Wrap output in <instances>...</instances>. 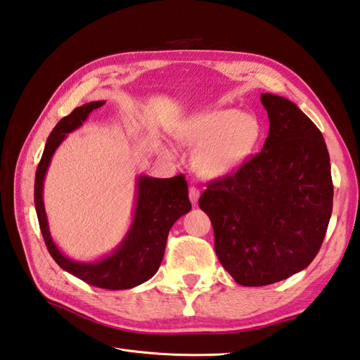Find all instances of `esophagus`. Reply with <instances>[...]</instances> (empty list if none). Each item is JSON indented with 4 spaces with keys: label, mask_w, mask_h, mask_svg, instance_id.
I'll return each instance as SVG.
<instances>
[{
    "label": "esophagus",
    "mask_w": 360,
    "mask_h": 360,
    "mask_svg": "<svg viewBox=\"0 0 360 360\" xmlns=\"http://www.w3.org/2000/svg\"><path fill=\"white\" fill-rule=\"evenodd\" d=\"M199 196H200V191H199V188L198 187H190L188 188V198H190V200H191V204H198V200H199Z\"/></svg>",
    "instance_id": "esophagus-1"
}]
</instances>
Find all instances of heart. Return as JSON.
I'll return each mask as SVG.
<instances>
[{
  "label": "heart",
  "instance_id": "heart-1",
  "mask_svg": "<svg viewBox=\"0 0 360 360\" xmlns=\"http://www.w3.org/2000/svg\"><path fill=\"white\" fill-rule=\"evenodd\" d=\"M263 136L257 115L231 108L207 109L193 115L182 138L198 147L195 169L205 178H225L250 161Z\"/></svg>",
  "mask_w": 360,
  "mask_h": 360
}]
</instances>
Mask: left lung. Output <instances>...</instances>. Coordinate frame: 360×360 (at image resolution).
Wrapping results in <instances>:
<instances>
[{
    "label": "left lung",
    "instance_id": "obj_1",
    "mask_svg": "<svg viewBox=\"0 0 360 360\" xmlns=\"http://www.w3.org/2000/svg\"><path fill=\"white\" fill-rule=\"evenodd\" d=\"M269 134L259 155L211 182L199 207L214 229L219 262L236 283L268 285L315 259L333 207L324 136L293 101L264 92Z\"/></svg>",
    "mask_w": 360,
    "mask_h": 360
}]
</instances>
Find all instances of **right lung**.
I'll return each instance as SVG.
<instances>
[{"label": "right lung", "mask_w": 360, "mask_h": 360, "mask_svg": "<svg viewBox=\"0 0 360 360\" xmlns=\"http://www.w3.org/2000/svg\"><path fill=\"white\" fill-rule=\"evenodd\" d=\"M105 100L89 101L76 108L54 126L34 178V208L41 233L53 260L63 271L91 285L109 290L132 289L160 269L170 228L191 210L186 178H152L140 174L135 181V204L131 225L112 251L91 262H77L63 254L53 240L44 205V181L54 152L70 132L86 122L92 110L103 106Z\"/></svg>", "instance_id": "1"}]
</instances>
